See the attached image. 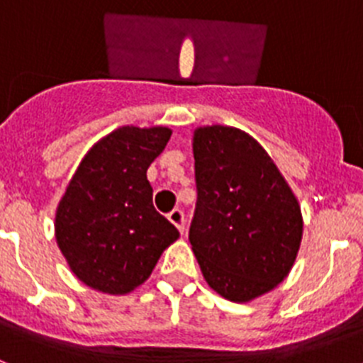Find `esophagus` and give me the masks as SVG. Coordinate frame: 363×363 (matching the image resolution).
Listing matches in <instances>:
<instances>
[{
  "label": "esophagus",
  "instance_id": "34e87169",
  "mask_svg": "<svg viewBox=\"0 0 363 363\" xmlns=\"http://www.w3.org/2000/svg\"><path fill=\"white\" fill-rule=\"evenodd\" d=\"M169 221H171L172 225L176 227V229L179 230V233L184 234L185 230V216H184V211H179V209H174L172 213H169Z\"/></svg>",
  "mask_w": 363,
  "mask_h": 363
}]
</instances>
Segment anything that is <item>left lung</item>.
I'll list each match as a JSON object with an SVG mask.
<instances>
[{"mask_svg": "<svg viewBox=\"0 0 363 363\" xmlns=\"http://www.w3.org/2000/svg\"><path fill=\"white\" fill-rule=\"evenodd\" d=\"M192 152V252L220 296L255 300L293 269L303 234L300 203L264 147L236 127H198Z\"/></svg>", "mask_w": 363, "mask_h": 363, "instance_id": "1", "label": "left lung"}]
</instances>
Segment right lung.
I'll return each mask as SVG.
<instances>
[{"label": "right lung", "mask_w": 363, "mask_h": 363, "mask_svg": "<svg viewBox=\"0 0 363 363\" xmlns=\"http://www.w3.org/2000/svg\"><path fill=\"white\" fill-rule=\"evenodd\" d=\"M172 130L125 125L91 147L57 203L56 242L74 277L105 294L143 284L179 238L152 205L147 169Z\"/></svg>", "instance_id": "1"}]
</instances>
